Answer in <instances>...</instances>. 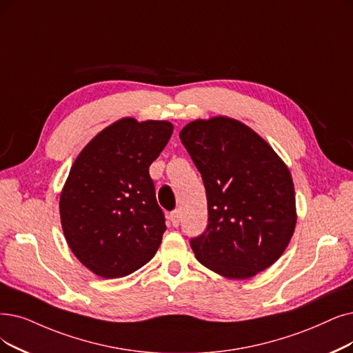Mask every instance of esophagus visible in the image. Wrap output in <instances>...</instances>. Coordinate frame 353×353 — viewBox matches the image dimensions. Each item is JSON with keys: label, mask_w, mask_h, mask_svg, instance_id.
Returning a JSON list of instances; mask_svg holds the SVG:
<instances>
[{"label": "esophagus", "mask_w": 353, "mask_h": 353, "mask_svg": "<svg viewBox=\"0 0 353 353\" xmlns=\"http://www.w3.org/2000/svg\"><path fill=\"white\" fill-rule=\"evenodd\" d=\"M169 220L172 221V225H179V221H181V213H179V210H175V211H172L171 214H169Z\"/></svg>", "instance_id": "obj_1"}]
</instances>
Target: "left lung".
Instances as JSON below:
<instances>
[{"label":"left lung","instance_id":"8db88e82","mask_svg":"<svg viewBox=\"0 0 353 353\" xmlns=\"http://www.w3.org/2000/svg\"><path fill=\"white\" fill-rule=\"evenodd\" d=\"M207 194L208 224L191 248L208 270L248 279L275 263L297 223L288 166L249 125L230 117L194 120L179 132Z\"/></svg>","mask_w":353,"mask_h":353}]
</instances>
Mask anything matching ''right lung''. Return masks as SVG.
<instances>
[{"mask_svg":"<svg viewBox=\"0 0 353 353\" xmlns=\"http://www.w3.org/2000/svg\"><path fill=\"white\" fill-rule=\"evenodd\" d=\"M174 132L165 120L124 117L107 125L77 157L61 192L68 246L101 278H121L157 253L165 217L149 175Z\"/></svg>","mask_w":353,"mask_h":353,"instance_id":"add662e5","label":"right lung"}]
</instances>
